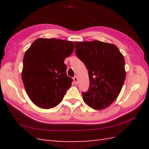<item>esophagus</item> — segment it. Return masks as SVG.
<instances>
[{
	"mask_svg": "<svg viewBox=\"0 0 149 149\" xmlns=\"http://www.w3.org/2000/svg\"><path fill=\"white\" fill-rule=\"evenodd\" d=\"M74 81L75 82V84H78V79H77V77H74Z\"/></svg>",
	"mask_w": 149,
	"mask_h": 149,
	"instance_id": "obj_1",
	"label": "esophagus"
}]
</instances>
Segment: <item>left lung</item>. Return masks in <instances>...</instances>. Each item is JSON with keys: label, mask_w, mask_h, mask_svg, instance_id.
I'll use <instances>...</instances> for the list:
<instances>
[{"label": "left lung", "mask_w": 149, "mask_h": 149, "mask_svg": "<svg viewBox=\"0 0 149 149\" xmlns=\"http://www.w3.org/2000/svg\"><path fill=\"white\" fill-rule=\"evenodd\" d=\"M75 54L88 70L90 86L84 102L94 109L109 106L118 96L125 79V59L116 45L95 40L75 42Z\"/></svg>", "instance_id": "left-lung-1"}]
</instances>
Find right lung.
<instances>
[{"instance_id":"add662e5","label":"right lung","mask_w":149,"mask_h":149,"mask_svg":"<svg viewBox=\"0 0 149 149\" xmlns=\"http://www.w3.org/2000/svg\"><path fill=\"white\" fill-rule=\"evenodd\" d=\"M74 49L71 41L38 38L25 53L22 81L28 96L37 106L50 109L62 101L73 81L66 75L64 61Z\"/></svg>"}]
</instances>
